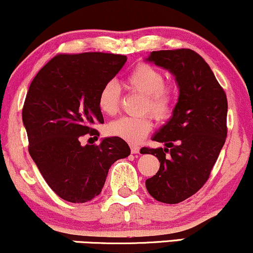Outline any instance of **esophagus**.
<instances>
[{
  "instance_id": "obj_1",
  "label": "esophagus",
  "mask_w": 253,
  "mask_h": 253,
  "mask_svg": "<svg viewBox=\"0 0 253 253\" xmlns=\"http://www.w3.org/2000/svg\"><path fill=\"white\" fill-rule=\"evenodd\" d=\"M130 152L134 153V155H136V153H139V151H140V147L138 146V145H130Z\"/></svg>"
}]
</instances>
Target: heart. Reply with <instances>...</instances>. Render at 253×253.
Wrapping results in <instances>:
<instances>
[{
	"instance_id": "obj_1",
	"label": "heart",
	"mask_w": 253,
	"mask_h": 253,
	"mask_svg": "<svg viewBox=\"0 0 253 253\" xmlns=\"http://www.w3.org/2000/svg\"><path fill=\"white\" fill-rule=\"evenodd\" d=\"M125 88L128 91L143 95L140 113H151L158 121H163L172 115L178 97L176 83L167 82L164 74L159 69L146 63H140L132 69L125 78ZM98 107L107 115H115L120 109L121 95L117 82L104 83L98 92ZM152 118L150 114L140 117H124L108 125V133L124 139L128 143H139L146 138L152 129Z\"/></svg>"
}]
</instances>
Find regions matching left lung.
<instances>
[{"label":"left lung","instance_id":"obj_1","mask_svg":"<svg viewBox=\"0 0 253 253\" xmlns=\"http://www.w3.org/2000/svg\"><path fill=\"white\" fill-rule=\"evenodd\" d=\"M149 60L176 76L179 97L172 118L143 147L161 167L145 184L157 201L175 205L205 185L227 136V97L206 60L190 48L153 51Z\"/></svg>","mask_w":253,"mask_h":253}]
</instances>
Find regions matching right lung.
Listing matches in <instances>:
<instances>
[{"label":"right lung","instance_id":"1","mask_svg":"<svg viewBox=\"0 0 253 253\" xmlns=\"http://www.w3.org/2000/svg\"><path fill=\"white\" fill-rule=\"evenodd\" d=\"M126 60L103 52L59 53L32 81L22 108L28 152L46 183L65 201L96 197L112 164L129 156L128 145L118 136L101 145L81 144L83 136L97 139L94 125L103 124L98 92Z\"/></svg>","mask_w":253,"mask_h":253}]
</instances>
